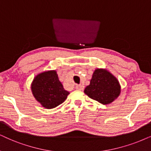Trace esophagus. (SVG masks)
I'll list each match as a JSON object with an SVG mask.
<instances>
[{"instance_id":"1","label":"esophagus","mask_w":151,"mask_h":151,"mask_svg":"<svg viewBox=\"0 0 151 151\" xmlns=\"http://www.w3.org/2000/svg\"><path fill=\"white\" fill-rule=\"evenodd\" d=\"M84 88V86L82 85H77L76 86V89L77 90H79V91H82V90H83Z\"/></svg>"}]
</instances>
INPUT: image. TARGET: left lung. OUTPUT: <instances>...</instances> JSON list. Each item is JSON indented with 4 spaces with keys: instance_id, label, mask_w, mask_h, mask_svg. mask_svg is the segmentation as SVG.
Wrapping results in <instances>:
<instances>
[{
    "instance_id": "8db88e82",
    "label": "left lung",
    "mask_w": 151,
    "mask_h": 151,
    "mask_svg": "<svg viewBox=\"0 0 151 151\" xmlns=\"http://www.w3.org/2000/svg\"><path fill=\"white\" fill-rule=\"evenodd\" d=\"M121 92V86L117 78L103 68L95 70L90 84L84 89V93L90 98L102 104L113 102Z\"/></svg>"
}]
</instances>
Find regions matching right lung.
Returning <instances> with one entry per match:
<instances>
[{"instance_id":"obj_1","label":"right lung","mask_w":151,"mask_h":151,"mask_svg":"<svg viewBox=\"0 0 151 151\" xmlns=\"http://www.w3.org/2000/svg\"><path fill=\"white\" fill-rule=\"evenodd\" d=\"M34 98L47 109L62 104L70 92L65 90L56 70H47L37 74L30 85Z\"/></svg>"}]
</instances>
